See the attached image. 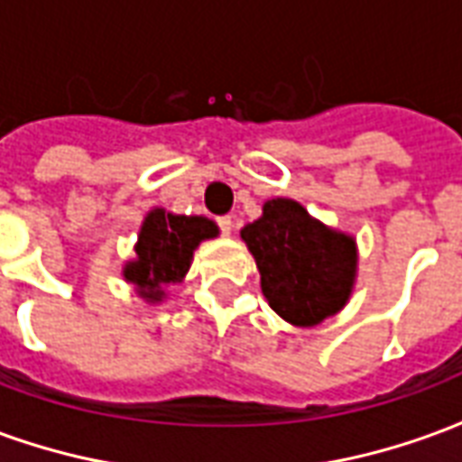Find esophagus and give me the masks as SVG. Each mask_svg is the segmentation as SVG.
<instances>
[{
  "label": "esophagus",
  "instance_id": "esophagus-1",
  "mask_svg": "<svg viewBox=\"0 0 462 462\" xmlns=\"http://www.w3.org/2000/svg\"><path fill=\"white\" fill-rule=\"evenodd\" d=\"M217 225H220L222 235H230V232H232V217H230V215H225V217H217Z\"/></svg>",
  "mask_w": 462,
  "mask_h": 462
}]
</instances>
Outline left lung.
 Masks as SVG:
<instances>
[{"mask_svg": "<svg viewBox=\"0 0 462 462\" xmlns=\"http://www.w3.org/2000/svg\"><path fill=\"white\" fill-rule=\"evenodd\" d=\"M240 237L257 262L264 300L291 327H317L351 300L356 237L311 217L301 202L272 198Z\"/></svg>", "mask_w": 462, "mask_h": 462, "instance_id": "left-lung-1", "label": "left lung"}]
</instances>
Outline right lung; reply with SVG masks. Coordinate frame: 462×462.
Wrapping results in <instances>:
<instances>
[{
	"label": "right lung",
	"instance_id": "right-lung-1",
	"mask_svg": "<svg viewBox=\"0 0 462 462\" xmlns=\"http://www.w3.org/2000/svg\"><path fill=\"white\" fill-rule=\"evenodd\" d=\"M220 235V227L202 215H175L152 208L143 217L135 257L123 264V280L135 287V294L148 304H161L165 290L185 280L192 254L200 242Z\"/></svg>",
	"mask_w": 462,
	"mask_h": 462
}]
</instances>
